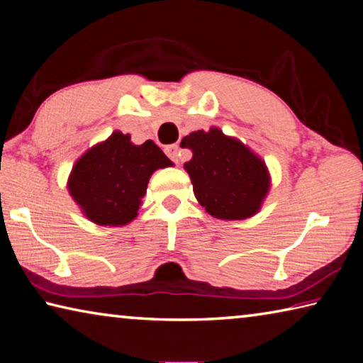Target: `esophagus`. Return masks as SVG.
<instances>
[{
    "label": "esophagus",
    "mask_w": 363,
    "mask_h": 363,
    "mask_svg": "<svg viewBox=\"0 0 363 363\" xmlns=\"http://www.w3.org/2000/svg\"><path fill=\"white\" fill-rule=\"evenodd\" d=\"M164 152H167V155L173 160L174 163H179V155H181V147L177 145V144H171V145H168L167 149H164Z\"/></svg>",
    "instance_id": "1"
}]
</instances>
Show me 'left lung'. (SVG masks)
I'll list each match as a JSON object with an SVG mask.
<instances>
[{
    "label": "left lung",
    "mask_w": 363,
    "mask_h": 363,
    "mask_svg": "<svg viewBox=\"0 0 363 363\" xmlns=\"http://www.w3.org/2000/svg\"><path fill=\"white\" fill-rule=\"evenodd\" d=\"M181 147L194 157L184 164L194 194L206 213L218 219L238 220L255 216L270 189L266 163L235 138L219 130L194 131Z\"/></svg>",
    "instance_id": "left-lung-1"
}]
</instances>
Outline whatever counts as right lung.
<instances>
[{"label": "right lung", "instance_id": "add662e5", "mask_svg": "<svg viewBox=\"0 0 363 363\" xmlns=\"http://www.w3.org/2000/svg\"><path fill=\"white\" fill-rule=\"evenodd\" d=\"M173 162L152 140L134 145L121 131L86 150L73 164L69 192L86 218L99 225H126L138 216L153 171Z\"/></svg>", "mask_w": 363, "mask_h": 363}]
</instances>
